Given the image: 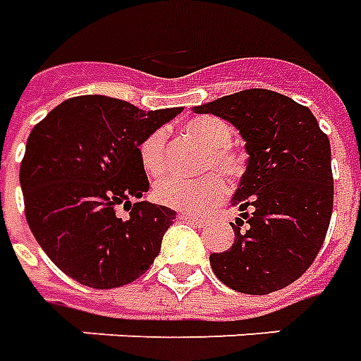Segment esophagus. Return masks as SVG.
I'll return each mask as SVG.
<instances>
[{
    "mask_svg": "<svg viewBox=\"0 0 361 361\" xmlns=\"http://www.w3.org/2000/svg\"><path fill=\"white\" fill-rule=\"evenodd\" d=\"M178 218L183 221H193L195 226H204V224H207V220H204L202 216L189 214V212H180V214H178Z\"/></svg>",
    "mask_w": 361,
    "mask_h": 361,
    "instance_id": "1",
    "label": "esophagus"
}]
</instances>
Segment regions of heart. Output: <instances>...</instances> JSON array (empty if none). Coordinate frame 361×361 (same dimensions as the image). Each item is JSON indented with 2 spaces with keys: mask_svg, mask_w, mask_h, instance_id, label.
<instances>
[{
  "mask_svg": "<svg viewBox=\"0 0 361 361\" xmlns=\"http://www.w3.org/2000/svg\"><path fill=\"white\" fill-rule=\"evenodd\" d=\"M183 133L199 141L207 147V154L202 159V170L218 168L231 180H237L245 173L247 162L245 154L231 143L233 140V128L226 120L202 114L195 118L185 120L181 124ZM141 166L151 178H159L166 172V132L159 128L143 137L140 143ZM229 193V185L226 178L218 172L207 173L197 180H185L178 176H168L154 183L153 197L160 204L178 210L189 212H204L220 204Z\"/></svg>",
  "mask_w": 361,
  "mask_h": 361,
  "instance_id": "obj_1",
  "label": "heart"
}]
</instances>
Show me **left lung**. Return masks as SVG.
Wrapping results in <instances>:
<instances>
[{
  "label": "left lung",
  "instance_id": "8db88e82",
  "mask_svg": "<svg viewBox=\"0 0 361 361\" xmlns=\"http://www.w3.org/2000/svg\"><path fill=\"white\" fill-rule=\"evenodd\" d=\"M193 111L229 120L247 141V172L231 201L243 220L231 224V248L210 255L212 271L229 289L247 295L287 287L316 260L329 229V137L308 106L260 87Z\"/></svg>",
  "mask_w": 361,
  "mask_h": 361
}]
</instances>
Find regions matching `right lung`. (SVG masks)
I'll return each mask as SVG.
<instances>
[{
  "instance_id": "obj_1",
  "label": "right lung",
  "mask_w": 361,
  "mask_h": 361,
  "mask_svg": "<svg viewBox=\"0 0 361 361\" xmlns=\"http://www.w3.org/2000/svg\"><path fill=\"white\" fill-rule=\"evenodd\" d=\"M178 113H145L122 99L80 95L30 132L20 162L24 214L45 255L74 281L122 287L159 256L176 212L141 201L149 180L137 149Z\"/></svg>"
}]
</instances>
